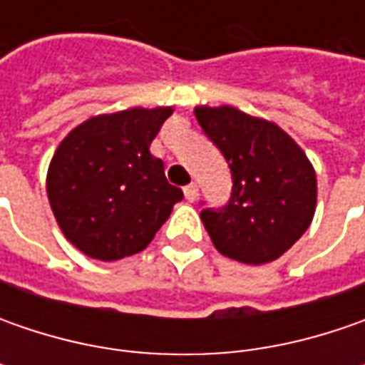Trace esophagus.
<instances>
[{"label": "esophagus", "mask_w": 365, "mask_h": 365, "mask_svg": "<svg viewBox=\"0 0 365 365\" xmlns=\"http://www.w3.org/2000/svg\"><path fill=\"white\" fill-rule=\"evenodd\" d=\"M185 197H187V201H197L199 199V185L197 182H190V185H187L185 187Z\"/></svg>", "instance_id": "34e87169"}]
</instances>
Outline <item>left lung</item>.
<instances>
[{"instance_id":"left-lung-1","label":"left lung","mask_w":365,"mask_h":365,"mask_svg":"<svg viewBox=\"0 0 365 365\" xmlns=\"http://www.w3.org/2000/svg\"><path fill=\"white\" fill-rule=\"evenodd\" d=\"M203 132L232 170V199L203 209L219 254L242 264H268L288 252L315 217L317 175L302 148L280 125L237 107H195Z\"/></svg>"}]
</instances>
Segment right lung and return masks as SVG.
<instances>
[{
    "label": "right lung",
    "instance_id": "obj_1",
    "mask_svg": "<svg viewBox=\"0 0 365 365\" xmlns=\"http://www.w3.org/2000/svg\"><path fill=\"white\" fill-rule=\"evenodd\" d=\"M173 107H132L93 115L64 135L46 175V192L63 235L101 262L142 252L182 190L164 176L150 144Z\"/></svg>",
    "mask_w": 365,
    "mask_h": 365
}]
</instances>
